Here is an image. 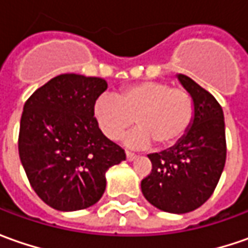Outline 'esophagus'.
<instances>
[{
  "label": "esophagus",
  "instance_id": "esophagus-1",
  "mask_svg": "<svg viewBox=\"0 0 248 248\" xmlns=\"http://www.w3.org/2000/svg\"><path fill=\"white\" fill-rule=\"evenodd\" d=\"M125 156H127V160H128V161H132L134 158L137 157V155H135V153H132V152H129V150L125 152Z\"/></svg>",
  "mask_w": 248,
  "mask_h": 248
}]
</instances>
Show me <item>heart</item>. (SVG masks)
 <instances>
[{
	"label": "heart",
	"mask_w": 248,
	"mask_h": 248,
	"mask_svg": "<svg viewBox=\"0 0 248 248\" xmlns=\"http://www.w3.org/2000/svg\"><path fill=\"white\" fill-rule=\"evenodd\" d=\"M196 106L184 88L163 81H140L127 85L117 95L103 93L93 103V117L102 134L119 139L135 123L139 127L127 137L131 146H174L195 121Z\"/></svg>",
	"instance_id": "heart-1"
}]
</instances>
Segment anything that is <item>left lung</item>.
I'll list each match as a JSON object with an SVG mask.
<instances>
[{
  "label": "left lung",
  "mask_w": 248,
  "mask_h": 248,
  "mask_svg": "<svg viewBox=\"0 0 248 248\" xmlns=\"http://www.w3.org/2000/svg\"><path fill=\"white\" fill-rule=\"evenodd\" d=\"M195 100V121L172 148L152 153V172L142 179L145 199L158 210L185 214L213 195L226 160L224 111L214 96L185 74L176 76Z\"/></svg>",
  "instance_id": "1"
}]
</instances>
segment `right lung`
Returning <instances> with one entry per match:
<instances>
[{
  "instance_id": "right-lung-1",
  "label": "right lung",
  "mask_w": 248,
  "mask_h": 248,
  "mask_svg": "<svg viewBox=\"0 0 248 248\" xmlns=\"http://www.w3.org/2000/svg\"><path fill=\"white\" fill-rule=\"evenodd\" d=\"M106 90L99 77L61 74L24 103L20 161L34 192L55 210L77 211L99 202L106 171L125 160L93 117V103Z\"/></svg>"
}]
</instances>
